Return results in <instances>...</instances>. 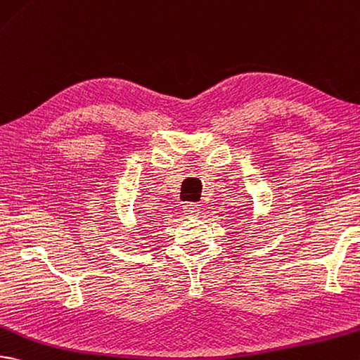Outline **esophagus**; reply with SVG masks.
<instances>
[{
  "instance_id": "obj_1",
  "label": "esophagus",
  "mask_w": 360,
  "mask_h": 360,
  "mask_svg": "<svg viewBox=\"0 0 360 360\" xmlns=\"http://www.w3.org/2000/svg\"><path fill=\"white\" fill-rule=\"evenodd\" d=\"M199 208H200L199 204H186L182 207V212L187 216V218H196V216H199V213H200Z\"/></svg>"
}]
</instances>
